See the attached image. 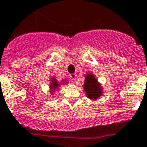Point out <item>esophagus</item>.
<instances>
[{
    "label": "esophagus",
    "instance_id": "esophagus-1",
    "mask_svg": "<svg viewBox=\"0 0 147 147\" xmlns=\"http://www.w3.org/2000/svg\"><path fill=\"white\" fill-rule=\"evenodd\" d=\"M69 78H71L73 81H74L76 78H77V75L75 74H69Z\"/></svg>",
    "mask_w": 147,
    "mask_h": 147
}]
</instances>
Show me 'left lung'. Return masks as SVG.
Returning <instances> with one entry per match:
<instances>
[{"label":"left lung","mask_w":147,"mask_h":147,"mask_svg":"<svg viewBox=\"0 0 147 147\" xmlns=\"http://www.w3.org/2000/svg\"><path fill=\"white\" fill-rule=\"evenodd\" d=\"M84 89L88 98L96 99L101 96L102 91L100 85L98 84L96 79L91 74L86 75L84 84Z\"/></svg>","instance_id":"8db88e82"}]
</instances>
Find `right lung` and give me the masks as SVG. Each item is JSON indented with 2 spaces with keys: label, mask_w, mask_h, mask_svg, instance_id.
Listing matches in <instances>:
<instances>
[{
  "label": "right lung",
  "mask_w": 147,
  "mask_h": 147,
  "mask_svg": "<svg viewBox=\"0 0 147 147\" xmlns=\"http://www.w3.org/2000/svg\"><path fill=\"white\" fill-rule=\"evenodd\" d=\"M51 88V92H53V91H54L56 88H58L59 87V83H58L57 81H55V78H52V80H51V86H50Z\"/></svg>",
  "instance_id": "obj_1"
}]
</instances>
